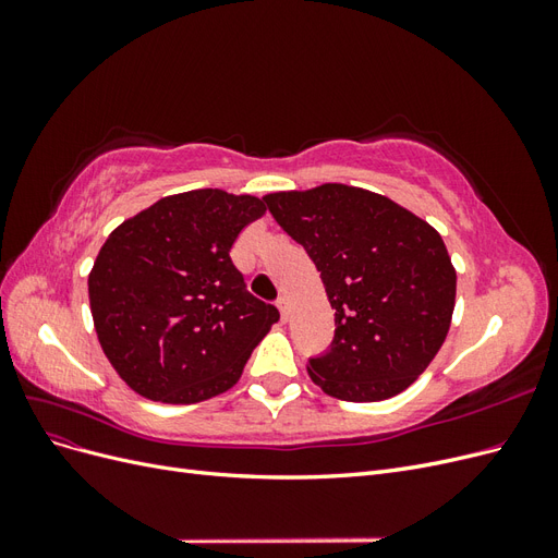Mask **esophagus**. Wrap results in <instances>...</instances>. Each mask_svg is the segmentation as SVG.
<instances>
[{"instance_id":"esophagus-1","label":"esophagus","mask_w":558,"mask_h":558,"mask_svg":"<svg viewBox=\"0 0 558 558\" xmlns=\"http://www.w3.org/2000/svg\"><path fill=\"white\" fill-rule=\"evenodd\" d=\"M277 307H279V312H281V318H283V320L289 318V300L279 298V300H277Z\"/></svg>"}]
</instances>
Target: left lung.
<instances>
[{
    "instance_id": "left-lung-1",
    "label": "left lung",
    "mask_w": 558,
    "mask_h": 558,
    "mask_svg": "<svg viewBox=\"0 0 558 558\" xmlns=\"http://www.w3.org/2000/svg\"><path fill=\"white\" fill-rule=\"evenodd\" d=\"M305 246L335 310V340L307 373L320 391L379 402L410 388L445 344L456 269L430 223L344 183L263 197Z\"/></svg>"
}]
</instances>
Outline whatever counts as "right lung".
<instances>
[{"label": "right lung", "mask_w": 558, "mask_h": 558, "mask_svg": "<svg viewBox=\"0 0 558 558\" xmlns=\"http://www.w3.org/2000/svg\"><path fill=\"white\" fill-rule=\"evenodd\" d=\"M265 202L221 189L167 195L118 226L88 275L99 347L134 393L193 404L240 381L279 312L253 298L230 248Z\"/></svg>", "instance_id": "1"}]
</instances>
